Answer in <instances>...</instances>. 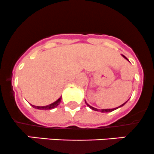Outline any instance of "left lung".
<instances>
[{"mask_svg":"<svg viewBox=\"0 0 154 154\" xmlns=\"http://www.w3.org/2000/svg\"><path fill=\"white\" fill-rule=\"evenodd\" d=\"M122 56L124 57V58L127 59V60L129 61V60L127 58V57H125V56L123 55V54H122ZM127 101H128V100H127ZM85 103H86V104H87V106H88V107H90V109H92V110L97 111V112H113V111H115V110H116V109H118V108H121V107H122V106H124V105H125L126 103H127V102H126V103H124V104H122V105H121V106H118V107H117V108H115V109H96V108L93 107V106H90L89 104H88V103H87V102L85 101Z\"/></svg>","mask_w":154,"mask_h":154,"instance_id":"obj_1","label":"left lung"}]
</instances>
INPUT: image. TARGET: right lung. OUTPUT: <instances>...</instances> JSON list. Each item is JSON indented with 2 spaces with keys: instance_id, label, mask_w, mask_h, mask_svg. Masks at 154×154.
I'll return each mask as SVG.
<instances>
[{
  "instance_id": "obj_1",
  "label": "right lung",
  "mask_w": 154,
  "mask_h": 154,
  "mask_svg": "<svg viewBox=\"0 0 154 154\" xmlns=\"http://www.w3.org/2000/svg\"><path fill=\"white\" fill-rule=\"evenodd\" d=\"M60 100H61V97H60L58 100H56L55 102H54L53 103L45 106H33V105H31V106L32 107L35 108V109H39V110H50V109H53L54 108L57 107V106L60 104V101H61Z\"/></svg>"
}]
</instances>
